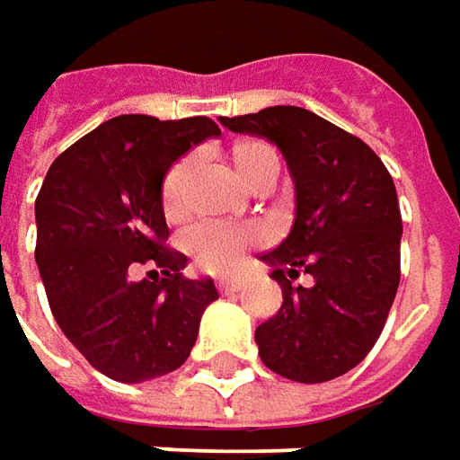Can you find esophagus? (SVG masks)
<instances>
[{
	"mask_svg": "<svg viewBox=\"0 0 460 460\" xmlns=\"http://www.w3.org/2000/svg\"><path fill=\"white\" fill-rule=\"evenodd\" d=\"M217 288H220V294H233L240 288V279L235 276H220L217 279Z\"/></svg>",
	"mask_w": 460,
	"mask_h": 460,
	"instance_id": "obj_1",
	"label": "esophagus"
}]
</instances>
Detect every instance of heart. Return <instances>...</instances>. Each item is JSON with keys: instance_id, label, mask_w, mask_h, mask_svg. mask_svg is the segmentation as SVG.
Masks as SVG:
<instances>
[{"instance_id": "heart-1", "label": "heart", "mask_w": 460, "mask_h": 460, "mask_svg": "<svg viewBox=\"0 0 460 460\" xmlns=\"http://www.w3.org/2000/svg\"><path fill=\"white\" fill-rule=\"evenodd\" d=\"M230 164L245 187H261L263 181H273L279 174V156L258 138H240L230 146ZM192 162L184 156L166 169L159 199L162 212L169 223H180L187 215V181H190ZM261 243V233L252 225L202 223L192 227L184 237V248L202 270L209 273H230L243 261V255Z\"/></svg>"}]
</instances>
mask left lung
Returning a JSON list of instances; mask_svg holds the SVG:
<instances>
[{
  "mask_svg": "<svg viewBox=\"0 0 460 460\" xmlns=\"http://www.w3.org/2000/svg\"><path fill=\"white\" fill-rule=\"evenodd\" d=\"M270 138L296 181V220L263 252L280 283V309L255 329L268 369L294 382H329L380 339L400 283L402 217L395 181L362 138L298 106L220 119ZM309 275L306 287L294 284Z\"/></svg>",
  "mask_w": 460,
  "mask_h": 460,
  "instance_id": "8db88e82",
  "label": "left lung"
}]
</instances>
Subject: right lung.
I'll return each instance as SVG.
<instances>
[{"label":"right lung","mask_w":460,"mask_h":460,"mask_svg":"<svg viewBox=\"0 0 460 460\" xmlns=\"http://www.w3.org/2000/svg\"><path fill=\"white\" fill-rule=\"evenodd\" d=\"M217 134L208 116H116L65 149L42 181L35 261L52 316L111 380L134 385L184 365L217 298L212 280L181 273L187 255L166 245L159 199L166 169ZM138 265L159 267L150 272L160 279L138 281Z\"/></svg>","instance_id":"right-lung-1"}]
</instances>
